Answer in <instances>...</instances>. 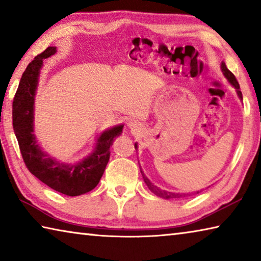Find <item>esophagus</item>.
Here are the masks:
<instances>
[{"mask_svg":"<svg viewBox=\"0 0 261 261\" xmlns=\"http://www.w3.org/2000/svg\"><path fill=\"white\" fill-rule=\"evenodd\" d=\"M129 127H131L132 130H135V131H137V130H139V124H138V122L137 121H130L129 122Z\"/></svg>","mask_w":261,"mask_h":261,"instance_id":"34e87169","label":"esophagus"}]
</instances>
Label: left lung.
Listing matches in <instances>:
<instances>
[{
	"instance_id": "left-lung-1",
	"label": "left lung",
	"mask_w": 261,
	"mask_h": 261,
	"mask_svg": "<svg viewBox=\"0 0 261 261\" xmlns=\"http://www.w3.org/2000/svg\"><path fill=\"white\" fill-rule=\"evenodd\" d=\"M221 70H222L224 77H226V78L228 79V82L230 83L231 85L236 88L237 94H238V96H240V99L243 100L242 92H241V90H240V84H238L237 79H236V77H235V74H233V73L230 71V70H229V69L227 68L226 63H223V62H222V64H221ZM135 148H137V144H135ZM140 173H141V175H143V178H144V180H145V183H146V185L148 187V189L151 190V191H152L154 194H156V196L161 197V198H165V199H180V198H187V197H190V196H191V194H192V193H175V192L166 191V190H161L160 188H158L156 185H154V184L151 182V180H149V179L146 177V176H145L144 171L141 170V168H140ZM194 193H199V191H197V192H194Z\"/></svg>"
}]
</instances>
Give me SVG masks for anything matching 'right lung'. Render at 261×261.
I'll list each match as a JSON object with an SVG mask.
<instances>
[{
  "label": "right lung",
  "instance_id": "1",
  "mask_svg": "<svg viewBox=\"0 0 261 261\" xmlns=\"http://www.w3.org/2000/svg\"><path fill=\"white\" fill-rule=\"evenodd\" d=\"M56 51V47H48L25 69L12 103V126L30 173L55 191L76 197L90 192L99 184L109 161V148L114 139L122 134L124 125L101 132L92 153L76 163L57 161L42 151L33 134L34 96L43 60Z\"/></svg>",
  "mask_w": 261,
  "mask_h": 261
}]
</instances>
